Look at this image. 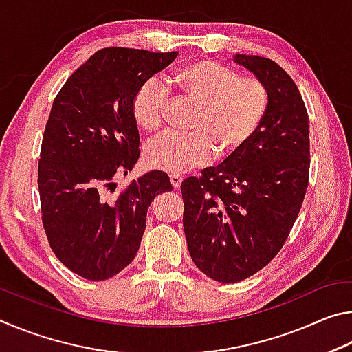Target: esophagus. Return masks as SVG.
<instances>
[{
  "label": "esophagus",
  "instance_id": "esophagus-1",
  "mask_svg": "<svg viewBox=\"0 0 352 352\" xmlns=\"http://www.w3.org/2000/svg\"><path fill=\"white\" fill-rule=\"evenodd\" d=\"M182 182H183V177L182 175H178V174H172L170 175V183H172V188H174V189H180Z\"/></svg>",
  "mask_w": 352,
  "mask_h": 352
}]
</instances>
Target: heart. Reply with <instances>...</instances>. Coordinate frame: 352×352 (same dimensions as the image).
<instances>
[{"label":"heart","instance_id":"b5f03b06","mask_svg":"<svg viewBox=\"0 0 352 352\" xmlns=\"http://www.w3.org/2000/svg\"><path fill=\"white\" fill-rule=\"evenodd\" d=\"M178 94L197 104L190 133H164L148 141L144 157L151 168L186 172L210 163L214 152L231 158L258 133L269 110V91L258 77H241L236 69L214 60H195L172 74ZM169 91L151 77L132 99L136 126L147 133L163 127Z\"/></svg>","mask_w":352,"mask_h":352}]
</instances>
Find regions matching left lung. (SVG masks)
<instances>
[{"mask_svg":"<svg viewBox=\"0 0 352 352\" xmlns=\"http://www.w3.org/2000/svg\"><path fill=\"white\" fill-rule=\"evenodd\" d=\"M269 91L258 133L217 168L182 183L183 228L194 264L219 283L254 275L284 245L309 182V118L295 82L270 58L236 54Z\"/></svg>","mask_w":352,"mask_h":352,"instance_id":"obj_1","label":"left lung"}]
</instances>
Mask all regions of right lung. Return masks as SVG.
I'll return each instance as SVG.
<instances>
[{
    "mask_svg": "<svg viewBox=\"0 0 352 352\" xmlns=\"http://www.w3.org/2000/svg\"><path fill=\"white\" fill-rule=\"evenodd\" d=\"M178 52L104 47L54 99L38 162L41 220L52 252L71 272L104 281L135 259L153 199L172 190L152 170L111 197L115 178L140 158L132 99Z\"/></svg>",
    "mask_w": 352,
    "mask_h": 352,
    "instance_id": "obj_1",
    "label": "right lung"
}]
</instances>
